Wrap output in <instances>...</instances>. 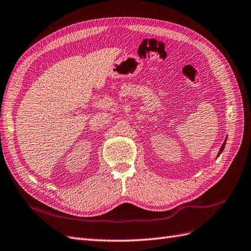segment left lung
<instances>
[{"label": "left lung", "mask_w": 251, "mask_h": 251, "mask_svg": "<svg viewBox=\"0 0 251 251\" xmlns=\"http://www.w3.org/2000/svg\"><path fill=\"white\" fill-rule=\"evenodd\" d=\"M226 140H225V142L223 143V145H221V148H220V150H219V152H218V155H217V158H218V156L223 153V151H224V149H225V145H226Z\"/></svg>", "instance_id": "obj_1"}]
</instances>
